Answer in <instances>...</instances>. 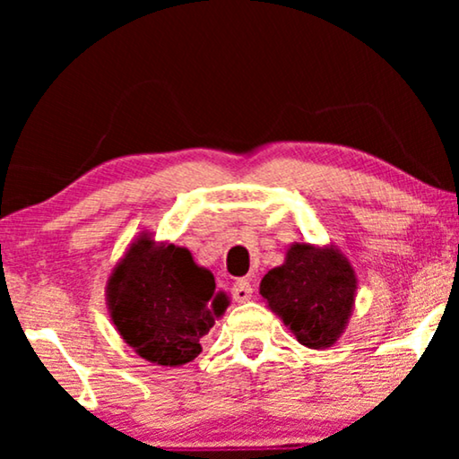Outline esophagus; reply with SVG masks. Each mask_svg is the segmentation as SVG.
<instances>
[{
  "instance_id": "esophagus-1",
  "label": "esophagus",
  "mask_w": 459,
  "mask_h": 459,
  "mask_svg": "<svg viewBox=\"0 0 459 459\" xmlns=\"http://www.w3.org/2000/svg\"><path fill=\"white\" fill-rule=\"evenodd\" d=\"M231 297H234L236 303H247V300L253 299V284L248 280H238L231 286Z\"/></svg>"
}]
</instances>
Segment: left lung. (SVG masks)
I'll use <instances>...</instances> for the list:
<instances>
[{"label": "left lung", "mask_w": 459, "mask_h": 459, "mask_svg": "<svg viewBox=\"0 0 459 459\" xmlns=\"http://www.w3.org/2000/svg\"><path fill=\"white\" fill-rule=\"evenodd\" d=\"M259 292L300 344L330 349L349 325L357 275L334 244L294 242L284 263L261 280Z\"/></svg>", "instance_id": "obj_1"}]
</instances>
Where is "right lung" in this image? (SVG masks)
<instances>
[{"instance_id": "1", "label": "right lung", "mask_w": 459, "mask_h": 459, "mask_svg": "<svg viewBox=\"0 0 459 459\" xmlns=\"http://www.w3.org/2000/svg\"><path fill=\"white\" fill-rule=\"evenodd\" d=\"M106 305L142 359L181 368L200 355V338L223 316L230 297L215 290L212 273L194 263L190 250L142 231L112 267Z\"/></svg>"}]
</instances>
